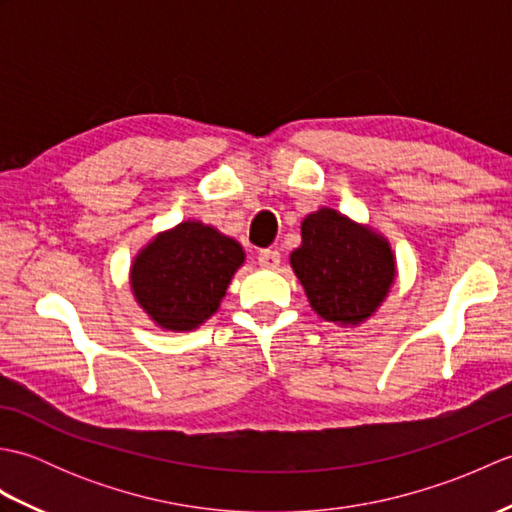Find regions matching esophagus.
Instances as JSON below:
<instances>
[{
  "label": "esophagus",
  "instance_id": "esophagus-1",
  "mask_svg": "<svg viewBox=\"0 0 512 512\" xmlns=\"http://www.w3.org/2000/svg\"><path fill=\"white\" fill-rule=\"evenodd\" d=\"M257 262H259V266H262V268L275 270V268L279 266V262H281V255L277 253V250H270V248H266V250H259Z\"/></svg>",
  "mask_w": 512,
  "mask_h": 512
}]
</instances>
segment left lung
<instances>
[{
	"label": "left lung",
	"instance_id": "1",
	"mask_svg": "<svg viewBox=\"0 0 512 512\" xmlns=\"http://www.w3.org/2000/svg\"><path fill=\"white\" fill-rule=\"evenodd\" d=\"M290 266L312 310L341 325L372 317L396 277L387 239L334 209H319L301 222V246L292 250Z\"/></svg>",
	"mask_w": 512,
	"mask_h": 512
}]
</instances>
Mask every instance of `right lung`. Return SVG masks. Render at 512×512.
Segmentation results:
<instances>
[{"mask_svg":"<svg viewBox=\"0 0 512 512\" xmlns=\"http://www.w3.org/2000/svg\"><path fill=\"white\" fill-rule=\"evenodd\" d=\"M244 250L202 222H180L156 235L132 264V292L162 330L198 328L220 308Z\"/></svg>","mask_w":512,"mask_h":512,"instance_id":"1","label":"right lung"}]
</instances>
